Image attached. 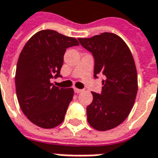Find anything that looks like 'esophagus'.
Instances as JSON below:
<instances>
[{"instance_id":"1","label":"esophagus","mask_w":158,"mask_h":158,"mask_svg":"<svg viewBox=\"0 0 158 158\" xmlns=\"http://www.w3.org/2000/svg\"><path fill=\"white\" fill-rule=\"evenodd\" d=\"M82 90H83V89H77V88H76V89H74V91L76 92V93H77V94H78V93H81Z\"/></svg>"}]
</instances>
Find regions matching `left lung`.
Segmentation results:
<instances>
[{"label":"left lung","instance_id":"left-lung-1","mask_svg":"<svg viewBox=\"0 0 158 158\" xmlns=\"http://www.w3.org/2000/svg\"><path fill=\"white\" fill-rule=\"evenodd\" d=\"M79 42L95 60L94 77L103 75L101 94L91 92L93 101L87 107V119L97 131L111 130L127 118L137 93V73L131 50L121 37L102 33Z\"/></svg>","mask_w":158,"mask_h":158}]
</instances>
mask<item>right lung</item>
<instances>
[{"mask_svg": "<svg viewBox=\"0 0 158 158\" xmlns=\"http://www.w3.org/2000/svg\"><path fill=\"white\" fill-rule=\"evenodd\" d=\"M78 45L74 37L46 29L35 34L22 48L15 72L16 96L23 114L34 124L52 129L64 120L74 90L55 86L50 79L61 77L67 48Z\"/></svg>", "mask_w": 158, "mask_h": 158, "instance_id": "right-lung-1", "label": "right lung"}]
</instances>
